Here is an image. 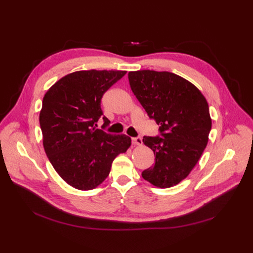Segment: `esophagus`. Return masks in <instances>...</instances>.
I'll list each match as a JSON object with an SVG mask.
<instances>
[{
    "label": "esophagus",
    "mask_w": 253,
    "mask_h": 253,
    "mask_svg": "<svg viewBox=\"0 0 253 253\" xmlns=\"http://www.w3.org/2000/svg\"><path fill=\"white\" fill-rule=\"evenodd\" d=\"M131 141H132V144H134V145H141V144H142V138L141 137H133V138H131Z\"/></svg>",
    "instance_id": "obj_1"
}]
</instances>
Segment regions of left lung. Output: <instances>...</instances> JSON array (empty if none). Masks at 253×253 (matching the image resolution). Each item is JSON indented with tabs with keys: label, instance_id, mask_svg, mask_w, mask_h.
<instances>
[{
	"label": "left lung",
	"instance_id": "1",
	"mask_svg": "<svg viewBox=\"0 0 253 253\" xmlns=\"http://www.w3.org/2000/svg\"><path fill=\"white\" fill-rule=\"evenodd\" d=\"M128 79L162 136L143 137L155 163L142 177L156 187L174 186L188 176L207 145L211 130L207 101L192 83L170 72H129Z\"/></svg>",
	"mask_w": 253,
	"mask_h": 253
}]
</instances>
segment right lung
I'll return each instance as SVG.
<instances>
[{
	"label": "right lung",
	"mask_w": 253,
	"mask_h": 253,
	"mask_svg": "<svg viewBox=\"0 0 253 253\" xmlns=\"http://www.w3.org/2000/svg\"><path fill=\"white\" fill-rule=\"evenodd\" d=\"M126 71H78L56 82L43 98L40 126L45 152L63 180L79 190H91L108 177L113 160L131 145L126 135L98 129L110 121L101 99Z\"/></svg>",
	"instance_id": "obj_1"
}]
</instances>
